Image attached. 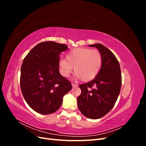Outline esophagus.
Wrapping results in <instances>:
<instances>
[{
    "label": "esophagus",
    "mask_w": 146,
    "mask_h": 146,
    "mask_svg": "<svg viewBox=\"0 0 146 146\" xmlns=\"http://www.w3.org/2000/svg\"><path fill=\"white\" fill-rule=\"evenodd\" d=\"M78 85H76V84H74V83H72V86L73 88H75V87H77Z\"/></svg>",
    "instance_id": "34e87169"
}]
</instances>
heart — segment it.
I'll use <instances>...</instances> for the list:
<instances>
[{
	"mask_svg": "<svg viewBox=\"0 0 146 146\" xmlns=\"http://www.w3.org/2000/svg\"><path fill=\"white\" fill-rule=\"evenodd\" d=\"M102 63L100 52L91 48L78 47L70 50L66 55V60L58 61L60 74L68 77L74 68L76 77L84 82L92 80L98 76Z\"/></svg>",
	"mask_w": 146,
	"mask_h": 146,
	"instance_id": "heart-1",
	"label": "heart"
}]
</instances>
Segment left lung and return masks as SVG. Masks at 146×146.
Returning a JSON list of instances; mask_svg holds the SVG:
<instances>
[{
  "mask_svg": "<svg viewBox=\"0 0 146 146\" xmlns=\"http://www.w3.org/2000/svg\"><path fill=\"white\" fill-rule=\"evenodd\" d=\"M98 49L102 58L101 69L92 81L79 86L81 94L78 108L84 116L91 119L104 116L115 104L122 85L119 61L113 53L101 44L89 45Z\"/></svg>",
  "mask_w": 146,
  "mask_h": 146,
  "instance_id": "1",
  "label": "left lung"
}]
</instances>
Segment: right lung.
Wrapping results in <instances>:
<instances>
[{"label":"right lung","mask_w":146,"mask_h":146,"mask_svg":"<svg viewBox=\"0 0 146 146\" xmlns=\"http://www.w3.org/2000/svg\"><path fill=\"white\" fill-rule=\"evenodd\" d=\"M63 44L53 41L39 43L25 57L21 66L20 85L26 102L41 114L55 113L63 103V96L72 89L71 83L60 73Z\"/></svg>","instance_id":"add662e5"}]
</instances>
